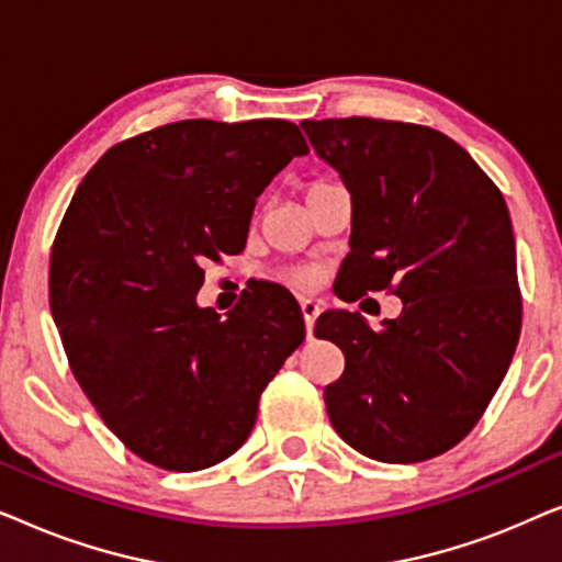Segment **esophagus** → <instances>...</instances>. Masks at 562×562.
<instances>
[{"instance_id":"obj_1","label":"esophagus","mask_w":562,"mask_h":562,"mask_svg":"<svg viewBox=\"0 0 562 562\" xmlns=\"http://www.w3.org/2000/svg\"><path fill=\"white\" fill-rule=\"evenodd\" d=\"M322 312V306L317 302H312V299H302V317H304V327H306V337H312V329H314V322H317Z\"/></svg>"}]
</instances>
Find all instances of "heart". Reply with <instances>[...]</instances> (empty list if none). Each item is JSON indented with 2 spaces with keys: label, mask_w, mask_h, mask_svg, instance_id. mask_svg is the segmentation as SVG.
<instances>
[{
  "label": "heart",
  "mask_w": 562,
  "mask_h": 562,
  "mask_svg": "<svg viewBox=\"0 0 562 562\" xmlns=\"http://www.w3.org/2000/svg\"><path fill=\"white\" fill-rule=\"evenodd\" d=\"M317 271H314V268H306V266H299V268H289L286 273H283V281L289 283L291 289H296V291H306V289H312L314 283H317Z\"/></svg>",
  "instance_id": "heart-1"
}]
</instances>
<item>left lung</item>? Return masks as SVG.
<instances>
[{
    "instance_id": "left-lung-1",
    "label": "left lung",
    "mask_w": 562,
    "mask_h": 562,
    "mask_svg": "<svg viewBox=\"0 0 562 562\" xmlns=\"http://www.w3.org/2000/svg\"><path fill=\"white\" fill-rule=\"evenodd\" d=\"M302 127L352 196L340 296L391 291L404 304L383 329L345 310L317 319L314 335L345 356L325 389L329 422L381 463L442 456L483 417L519 342L517 248L502 191L432 127L373 117Z\"/></svg>"
}]
</instances>
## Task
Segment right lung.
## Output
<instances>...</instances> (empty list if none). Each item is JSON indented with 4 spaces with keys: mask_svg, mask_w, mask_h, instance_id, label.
Returning <instances> with one entry per match:
<instances>
[{
    "mask_svg": "<svg viewBox=\"0 0 562 562\" xmlns=\"http://www.w3.org/2000/svg\"><path fill=\"white\" fill-rule=\"evenodd\" d=\"M306 153L286 120H183L117 143L76 189L50 252V312L83 394L137 458L189 473L233 456L304 342L283 289L225 319L196 291L206 260L245 248L260 191Z\"/></svg>",
    "mask_w": 562,
    "mask_h": 562,
    "instance_id": "obj_1",
    "label": "right lung"
}]
</instances>
